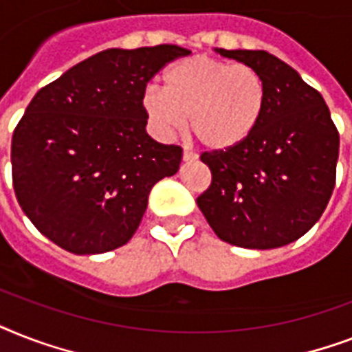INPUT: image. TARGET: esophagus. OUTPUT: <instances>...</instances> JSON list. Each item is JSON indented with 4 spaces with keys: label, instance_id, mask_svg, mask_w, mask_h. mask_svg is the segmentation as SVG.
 <instances>
[{
    "label": "esophagus",
    "instance_id": "obj_1",
    "mask_svg": "<svg viewBox=\"0 0 352 352\" xmlns=\"http://www.w3.org/2000/svg\"><path fill=\"white\" fill-rule=\"evenodd\" d=\"M182 160H184V162H193V160H197V155L193 153V151H190V149H184V151H182Z\"/></svg>",
    "mask_w": 352,
    "mask_h": 352
}]
</instances>
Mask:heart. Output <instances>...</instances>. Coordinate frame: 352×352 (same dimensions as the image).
I'll return each mask as SVG.
<instances>
[{
    "label": "heart",
    "mask_w": 352,
    "mask_h": 352,
    "mask_svg": "<svg viewBox=\"0 0 352 352\" xmlns=\"http://www.w3.org/2000/svg\"><path fill=\"white\" fill-rule=\"evenodd\" d=\"M164 89L149 85L142 109L160 137L186 126L204 148L226 151L252 137L267 107V82L257 69L219 58H186L162 74Z\"/></svg>",
    "instance_id": "heart-1"
}]
</instances>
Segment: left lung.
Wrapping results in <instances>:
<instances>
[{
	"mask_svg": "<svg viewBox=\"0 0 352 352\" xmlns=\"http://www.w3.org/2000/svg\"><path fill=\"white\" fill-rule=\"evenodd\" d=\"M257 69L267 107L252 137L203 153L212 184L197 206L219 239L243 248H279L322 217L336 182L340 135L323 96L267 51L215 49Z\"/></svg>",
	"mask_w": 352,
	"mask_h": 352,
	"instance_id": "8db88e82",
	"label": "left lung"
}]
</instances>
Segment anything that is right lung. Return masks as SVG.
I'll return each instance as SVG.
<instances>
[{
    "label": "right lung",
    "instance_id": "obj_1",
    "mask_svg": "<svg viewBox=\"0 0 352 352\" xmlns=\"http://www.w3.org/2000/svg\"><path fill=\"white\" fill-rule=\"evenodd\" d=\"M179 45L107 49L41 87L12 135L18 203L47 239L78 256L126 245L151 188L175 175L182 149L146 133V85Z\"/></svg>",
    "mask_w": 352,
    "mask_h": 352
}]
</instances>
